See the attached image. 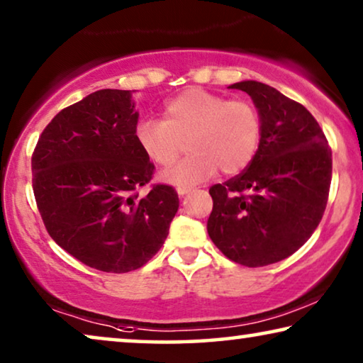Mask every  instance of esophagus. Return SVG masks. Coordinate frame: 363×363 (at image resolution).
<instances>
[{
    "instance_id": "34e87169",
    "label": "esophagus",
    "mask_w": 363,
    "mask_h": 363,
    "mask_svg": "<svg viewBox=\"0 0 363 363\" xmlns=\"http://www.w3.org/2000/svg\"><path fill=\"white\" fill-rule=\"evenodd\" d=\"M192 191V187H189V186H179L177 187V194H179V196H186V194H189Z\"/></svg>"
}]
</instances>
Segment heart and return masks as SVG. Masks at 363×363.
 Wrapping results in <instances>:
<instances>
[{
	"label": "heart",
	"instance_id": "b5f03b06",
	"mask_svg": "<svg viewBox=\"0 0 363 363\" xmlns=\"http://www.w3.org/2000/svg\"><path fill=\"white\" fill-rule=\"evenodd\" d=\"M261 132V113L251 101L192 88L166 102L163 121L140 122L135 138L143 155L161 167L174 164L189 142L192 155L166 171L163 181L191 186L216 169L240 172L256 153Z\"/></svg>",
	"mask_w": 363,
	"mask_h": 363
}]
</instances>
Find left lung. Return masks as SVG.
<instances>
[{
    "label": "left lung",
    "mask_w": 363,
    "mask_h": 363,
    "mask_svg": "<svg viewBox=\"0 0 363 363\" xmlns=\"http://www.w3.org/2000/svg\"><path fill=\"white\" fill-rule=\"evenodd\" d=\"M231 89L251 96L262 121L261 142L240 174L210 187L207 231L230 261L262 267L305 245L326 210L333 153L306 107L259 81Z\"/></svg>",
    "instance_id": "8db88e82"
}]
</instances>
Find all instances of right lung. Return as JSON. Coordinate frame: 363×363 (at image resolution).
Returning <instances> with one entry per match:
<instances>
[{
  "mask_svg": "<svg viewBox=\"0 0 363 363\" xmlns=\"http://www.w3.org/2000/svg\"><path fill=\"white\" fill-rule=\"evenodd\" d=\"M130 91L101 89L65 107L32 153V189L43 225L86 266L123 274L161 250L179 208L176 189L150 184L155 164L140 150Z\"/></svg>",
  "mask_w": 363,
  "mask_h": 363,
  "instance_id": "add662e5",
  "label": "right lung"
}]
</instances>
